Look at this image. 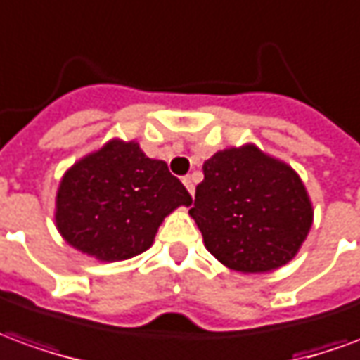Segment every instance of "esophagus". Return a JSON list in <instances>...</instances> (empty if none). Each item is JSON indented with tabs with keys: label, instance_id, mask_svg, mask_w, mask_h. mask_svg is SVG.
Returning <instances> with one entry per match:
<instances>
[{
	"label": "esophagus",
	"instance_id": "esophagus-1",
	"mask_svg": "<svg viewBox=\"0 0 360 360\" xmlns=\"http://www.w3.org/2000/svg\"><path fill=\"white\" fill-rule=\"evenodd\" d=\"M183 183H185V187H187V191L191 193V195H195V183H193V179L191 177H183Z\"/></svg>",
	"mask_w": 360,
	"mask_h": 360
}]
</instances>
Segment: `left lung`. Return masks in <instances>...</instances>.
Instances as JSON below:
<instances>
[{
  "label": "left lung",
  "instance_id": "8db88e82",
  "mask_svg": "<svg viewBox=\"0 0 360 360\" xmlns=\"http://www.w3.org/2000/svg\"><path fill=\"white\" fill-rule=\"evenodd\" d=\"M202 172L188 214L221 264L260 274L278 270L299 252L314 212L291 165L245 144L216 152Z\"/></svg>",
  "mask_w": 360,
  "mask_h": 360
}]
</instances>
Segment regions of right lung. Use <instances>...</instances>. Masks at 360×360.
<instances>
[{
    "label": "right lung",
    "mask_w": 360,
    "mask_h": 360,
    "mask_svg": "<svg viewBox=\"0 0 360 360\" xmlns=\"http://www.w3.org/2000/svg\"><path fill=\"white\" fill-rule=\"evenodd\" d=\"M193 198L167 164L134 141L105 142L71 165L56 196V226L71 247L117 262L152 247L158 227Z\"/></svg>",
    "instance_id": "1"
}]
</instances>
